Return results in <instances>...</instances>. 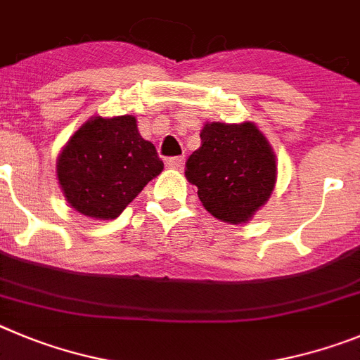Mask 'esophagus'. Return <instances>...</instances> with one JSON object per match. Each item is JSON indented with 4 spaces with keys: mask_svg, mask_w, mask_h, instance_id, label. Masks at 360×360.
I'll return each instance as SVG.
<instances>
[{
    "mask_svg": "<svg viewBox=\"0 0 360 360\" xmlns=\"http://www.w3.org/2000/svg\"><path fill=\"white\" fill-rule=\"evenodd\" d=\"M184 163V158L183 156H174V158H168L167 165L170 168H181Z\"/></svg>",
    "mask_w": 360,
    "mask_h": 360,
    "instance_id": "esophagus-1",
    "label": "esophagus"
}]
</instances>
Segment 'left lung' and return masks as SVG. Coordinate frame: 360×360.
<instances>
[{
    "mask_svg": "<svg viewBox=\"0 0 360 360\" xmlns=\"http://www.w3.org/2000/svg\"><path fill=\"white\" fill-rule=\"evenodd\" d=\"M200 147L184 176L197 186L204 208L217 219L240 224L267 202L276 183V158L255 124L204 125Z\"/></svg>",
    "mask_w": 360,
    "mask_h": 360,
    "instance_id": "1",
    "label": "left lung"
}]
</instances>
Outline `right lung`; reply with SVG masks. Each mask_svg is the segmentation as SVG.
<instances>
[{"label":"right lung","mask_w":360,"mask_h":360,"mask_svg":"<svg viewBox=\"0 0 360 360\" xmlns=\"http://www.w3.org/2000/svg\"><path fill=\"white\" fill-rule=\"evenodd\" d=\"M163 170L156 147L138 132L134 116L87 120L57 161L68 202L93 219H116Z\"/></svg>","instance_id":"add662e5"}]
</instances>
